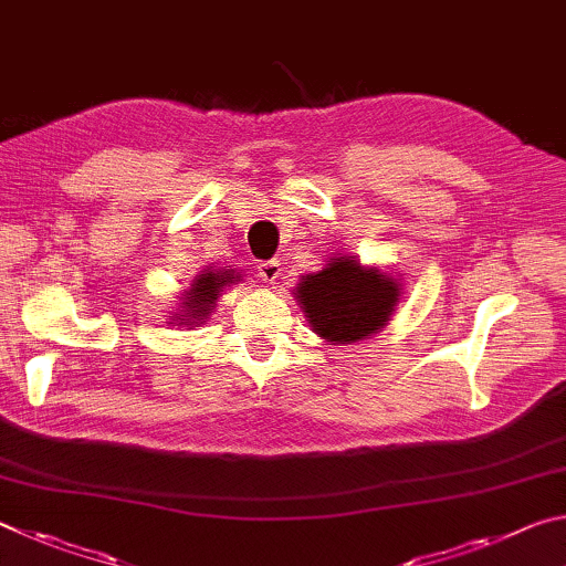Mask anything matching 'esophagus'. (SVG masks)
I'll return each instance as SVG.
<instances>
[{"mask_svg": "<svg viewBox=\"0 0 566 566\" xmlns=\"http://www.w3.org/2000/svg\"><path fill=\"white\" fill-rule=\"evenodd\" d=\"M256 272H260L264 282H276V280H280V274H282V264L276 260H264V262L256 264Z\"/></svg>", "mask_w": 566, "mask_h": 566, "instance_id": "obj_1", "label": "esophagus"}]
</instances>
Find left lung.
<instances>
[{
  "label": "left lung",
  "instance_id": "left-lung-1",
  "mask_svg": "<svg viewBox=\"0 0 566 566\" xmlns=\"http://www.w3.org/2000/svg\"><path fill=\"white\" fill-rule=\"evenodd\" d=\"M397 296L399 284L391 276L364 270L354 256H337L327 270L310 274L296 286V300L314 332L339 344L367 339L385 327Z\"/></svg>",
  "mask_w": 566,
  "mask_h": 566
}]
</instances>
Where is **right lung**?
<instances>
[{"instance_id": "obj_1", "label": "right lung", "mask_w": 566, "mask_h": 566, "mask_svg": "<svg viewBox=\"0 0 566 566\" xmlns=\"http://www.w3.org/2000/svg\"><path fill=\"white\" fill-rule=\"evenodd\" d=\"M237 282V276L232 270H219V272H207V274H199L195 284H191V290L185 300V314H179V317H187L181 319L179 324H187V322H199L209 317V312H212V306L217 302V294L224 290L227 284Z\"/></svg>"}]
</instances>
